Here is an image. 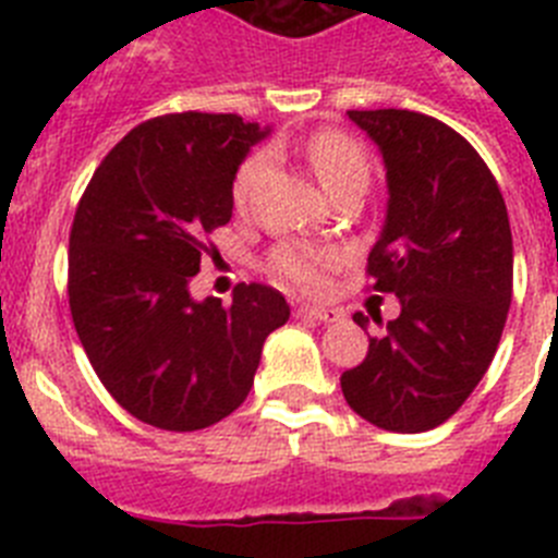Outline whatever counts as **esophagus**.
<instances>
[{
    "mask_svg": "<svg viewBox=\"0 0 558 558\" xmlns=\"http://www.w3.org/2000/svg\"><path fill=\"white\" fill-rule=\"evenodd\" d=\"M295 318H307V322H318V324H338L343 322V313H340V310L310 307V304H302V307L295 310Z\"/></svg>",
    "mask_w": 558,
    "mask_h": 558,
    "instance_id": "34e87169",
    "label": "esophagus"
}]
</instances>
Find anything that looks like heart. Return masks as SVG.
Instances as JSON below:
<instances>
[{
    "label": "heart",
    "instance_id": "obj_1",
    "mask_svg": "<svg viewBox=\"0 0 558 558\" xmlns=\"http://www.w3.org/2000/svg\"><path fill=\"white\" fill-rule=\"evenodd\" d=\"M307 159L324 190H332V186L352 179V175H368L366 153H363L357 142L349 140L347 133H315L313 140L307 142ZM265 172H268V156L265 153H256V156L245 159L243 167L236 170L231 195H234V204L240 209L248 206L251 195L259 186V181L265 179ZM335 263H338L335 251L315 248V245L288 243L274 251L276 274L282 276L284 282L307 290V293H322L327 288L329 270H332Z\"/></svg>",
    "mask_w": 558,
    "mask_h": 558
}]
</instances>
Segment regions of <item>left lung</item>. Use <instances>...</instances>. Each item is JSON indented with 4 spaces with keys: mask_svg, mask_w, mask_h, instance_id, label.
Returning <instances> with one entry per match:
<instances>
[{
    "mask_svg": "<svg viewBox=\"0 0 558 558\" xmlns=\"http://www.w3.org/2000/svg\"><path fill=\"white\" fill-rule=\"evenodd\" d=\"M347 113L386 165L368 276L402 310L340 388L372 425L425 433L466 402L497 352L514 282L509 211L489 167L445 122L402 108ZM354 322L368 329L363 313Z\"/></svg>",
    "mask_w": 558,
    "mask_h": 558,
    "instance_id": "1",
    "label": "left lung"
}]
</instances>
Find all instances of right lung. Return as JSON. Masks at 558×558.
I'll return each instance as SVG.
<instances>
[{
    "label": "right lung",
    "mask_w": 558,
    "mask_h": 558,
    "mask_svg": "<svg viewBox=\"0 0 558 558\" xmlns=\"http://www.w3.org/2000/svg\"><path fill=\"white\" fill-rule=\"evenodd\" d=\"M270 128L236 113H167L97 167L69 234V307L102 386L161 430H201L243 405L263 343L290 307L236 284L231 307L192 299L204 236L231 220L236 170Z\"/></svg>",
    "instance_id": "add662e5"
}]
</instances>
